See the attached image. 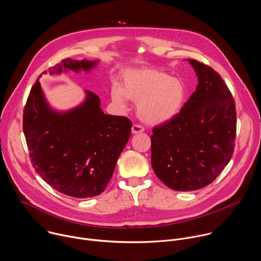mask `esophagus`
I'll return each instance as SVG.
<instances>
[{
	"instance_id": "esophagus-1",
	"label": "esophagus",
	"mask_w": 261,
	"mask_h": 261,
	"mask_svg": "<svg viewBox=\"0 0 261 261\" xmlns=\"http://www.w3.org/2000/svg\"><path fill=\"white\" fill-rule=\"evenodd\" d=\"M144 131V129L139 126V125H133L132 128H131V132L132 134H138V133H142Z\"/></svg>"
}]
</instances>
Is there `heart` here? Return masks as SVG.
Segmentation results:
<instances>
[{
    "instance_id": "1",
    "label": "heart",
    "mask_w": 261,
    "mask_h": 261,
    "mask_svg": "<svg viewBox=\"0 0 261 261\" xmlns=\"http://www.w3.org/2000/svg\"><path fill=\"white\" fill-rule=\"evenodd\" d=\"M111 100L125 108L128 99L137 102V115L147 125H161L175 118L186 97L184 83L157 69L138 68L124 73L122 86L110 90Z\"/></svg>"
}]
</instances>
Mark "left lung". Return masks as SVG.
I'll use <instances>...</instances> for the list:
<instances>
[{
  "label": "left lung",
  "mask_w": 261,
  "mask_h": 261,
  "mask_svg": "<svg viewBox=\"0 0 261 261\" xmlns=\"http://www.w3.org/2000/svg\"><path fill=\"white\" fill-rule=\"evenodd\" d=\"M198 85L180 113L153 130L152 166L175 191L205 187L232 157L237 114L232 95L219 74L195 60Z\"/></svg>",
  "instance_id": "1"
}]
</instances>
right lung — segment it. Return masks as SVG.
<instances>
[{"instance_id": "add662e5", "label": "right lung", "mask_w": 261, "mask_h": 261, "mask_svg": "<svg viewBox=\"0 0 261 261\" xmlns=\"http://www.w3.org/2000/svg\"><path fill=\"white\" fill-rule=\"evenodd\" d=\"M98 64L99 60L66 59L48 72H90ZM85 94L77 106L57 110L37 80L23 111V133L36 172L57 191L77 198L105 190L132 127L125 117L105 115L96 94L88 90Z\"/></svg>"}]
</instances>
